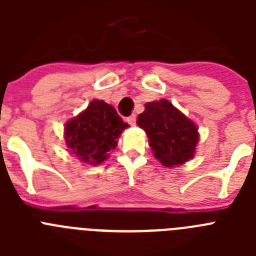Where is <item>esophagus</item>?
<instances>
[{"mask_svg": "<svg viewBox=\"0 0 256 256\" xmlns=\"http://www.w3.org/2000/svg\"><path fill=\"white\" fill-rule=\"evenodd\" d=\"M136 120H137V116H136L134 114H132V115H130V116L126 118V122H128V123H130V126H134Z\"/></svg>", "mask_w": 256, "mask_h": 256, "instance_id": "esophagus-1", "label": "esophagus"}]
</instances>
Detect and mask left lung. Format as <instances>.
<instances>
[{"label":"left lung","mask_w":256,"mask_h":256,"mask_svg":"<svg viewBox=\"0 0 256 256\" xmlns=\"http://www.w3.org/2000/svg\"><path fill=\"white\" fill-rule=\"evenodd\" d=\"M144 130L154 156L164 166H176L192 159L198 141V126L168 100L148 102L137 118Z\"/></svg>","instance_id":"8db88e82"}]
</instances>
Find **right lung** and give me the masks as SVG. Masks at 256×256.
Instances as JSON below:
<instances>
[{
	"label": "right lung",
	"mask_w": 256,
	"mask_h": 256,
	"mask_svg": "<svg viewBox=\"0 0 256 256\" xmlns=\"http://www.w3.org/2000/svg\"><path fill=\"white\" fill-rule=\"evenodd\" d=\"M128 124L105 101L92 100L84 112L65 124V142L72 154L91 165L101 164L114 150Z\"/></svg>",
	"instance_id": "right-lung-1"
}]
</instances>
